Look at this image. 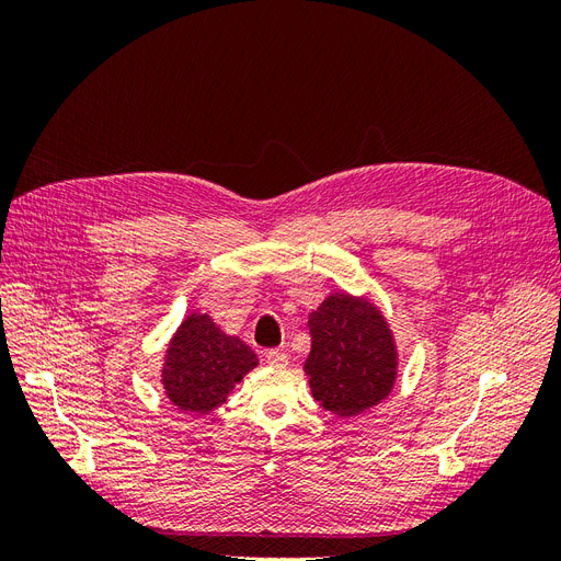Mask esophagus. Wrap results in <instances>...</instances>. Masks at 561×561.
Segmentation results:
<instances>
[{
  "label": "esophagus",
  "mask_w": 561,
  "mask_h": 561,
  "mask_svg": "<svg viewBox=\"0 0 561 561\" xmlns=\"http://www.w3.org/2000/svg\"><path fill=\"white\" fill-rule=\"evenodd\" d=\"M266 363L268 365H274V367H283V365H287V353L285 351H278V348H271V351H266Z\"/></svg>",
  "instance_id": "34e87169"
}]
</instances>
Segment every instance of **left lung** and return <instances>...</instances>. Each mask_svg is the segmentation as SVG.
Returning a JSON list of instances; mask_svg holds the SVG:
<instances>
[{
  "label": "left lung",
  "mask_w": 561,
  "mask_h": 561,
  "mask_svg": "<svg viewBox=\"0 0 561 561\" xmlns=\"http://www.w3.org/2000/svg\"><path fill=\"white\" fill-rule=\"evenodd\" d=\"M307 369L313 398L336 416L381 402L396 381V346L381 313L365 299L332 295L309 318Z\"/></svg>",
  "instance_id": "left-lung-1"
}]
</instances>
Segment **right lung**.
Wrapping results in <instances>:
<instances>
[{"mask_svg": "<svg viewBox=\"0 0 561 561\" xmlns=\"http://www.w3.org/2000/svg\"><path fill=\"white\" fill-rule=\"evenodd\" d=\"M254 365L257 355L241 339L227 336L208 316L192 313L165 353L163 388L182 412L208 414Z\"/></svg>", "mask_w": 561, "mask_h": 561, "instance_id": "add662e5", "label": "right lung"}]
</instances>
